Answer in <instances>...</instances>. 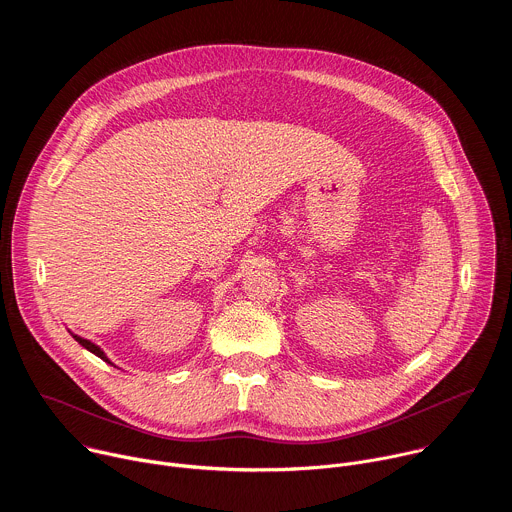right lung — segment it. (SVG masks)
<instances>
[{
	"label": "right lung",
	"mask_w": 512,
	"mask_h": 512,
	"mask_svg": "<svg viewBox=\"0 0 512 512\" xmlns=\"http://www.w3.org/2000/svg\"><path fill=\"white\" fill-rule=\"evenodd\" d=\"M72 336H75V334H72ZM75 340H77V342H79V344H81V346H85V348H87V350H91V352H93V354H97V356H99V358H103V360H105V362H109V358H107V356H105V352H103V350H101V348H99V346H95V344H93V342H89V340H85V338H81V336H75Z\"/></svg>",
	"instance_id": "right-lung-1"
}]
</instances>
